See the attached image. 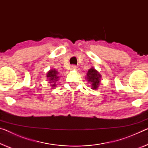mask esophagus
<instances>
[{"label": "esophagus", "mask_w": 148, "mask_h": 148, "mask_svg": "<svg viewBox=\"0 0 148 148\" xmlns=\"http://www.w3.org/2000/svg\"><path fill=\"white\" fill-rule=\"evenodd\" d=\"M71 69V70H74V71H75V70H77V67L76 65H72Z\"/></svg>", "instance_id": "1"}]
</instances>
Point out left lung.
Wrapping results in <instances>:
<instances>
[{
    "mask_svg": "<svg viewBox=\"0 0 148 148\" xmlns=\"http://www.w3.org/2000/svg\"><path fill=\"white\" fill-rule=\"evenodd\" d=\"M101 75L94 67L90 68L88 70L87 76L85 77V79L89 82L91 85V88L93 90H97L99 88L101 81Z\"/></svg>",
    "mask_w": 148,
    "mask_h": 148,
    "instance_id": "left-lung-1",
    "label": "left lung"
}]
</instances>
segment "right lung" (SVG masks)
Returning <instances> with one entry per match:
<instances>
[{"mask_svg": "<svg viewBox=\"0 0 148 148\" xmlns=\"http://www.w3.org/2000/svg\"><path fill=\"white\" fill-rule=\"evenodd\" d=\"M46 77L51 87L53 88L56 87L57 86V82L58 81L60 77V75H59V72L56 71V69H51L49 71H47Z\"/></svg>", "mask_w": 148, "mask_h": 148, "instance_id": "add662e5", "label": "right lung"}]
</instances>
